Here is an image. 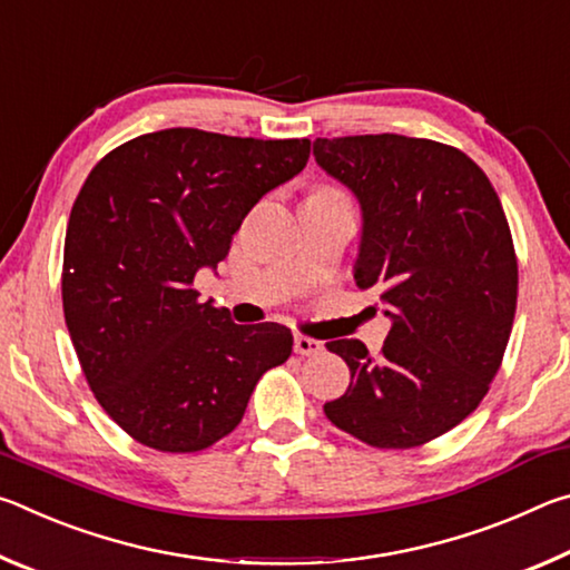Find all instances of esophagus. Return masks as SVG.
Returning a JSON list of instances; mask_svg holds the SVG:
<instances>
[{"instance_id": "esophagus-1", "label": "esophagus", "mask_w": 570, "mask_h": 570, "mask_svg": "<svg viewBox=\"0 0 570 570\" xmlns=\"http://www.w3.org/2000/svg\"><path fill=\"white\" fill-rule=\"evenodd\" d=\"M322 350H324L322 342L312 340V336H304V334H296L294 336V352L298 356H314V354H320Z\"/></svg>"}]
</instances>
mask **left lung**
<instances>
[{
  "label": "left lung",
  "mask_w": 570,
  "mask_h": 570,
  "mask_svg": "<svg viewBox=\"0 0 570 570\" xmlns=\"http://www.w3.org/2000/svg\"><path fill=\"white\" fill-rule=\"evenodd\" d=\"M314 158L360 198L354 278L392 320L377 356L360 340L326 344L352 382L324 414L372 448H420L475 412L503 364L518 304L503 204L475 160L438 140L316 138Z\"/></svg>",
  "instance_id": "left-lung-1"
}]
</instances>
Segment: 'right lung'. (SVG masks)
Segmentation results:
<instances>
[{"instance_id":"obj_1","label":"right lung","mask_w":570,"mask_h":570,"mask_svg":"<svg viewBox=\"0 0 570 570\" xmlns=\"http://www.w3.org/2000/svg\"><path fill=\"white\" fill-rule=\"evenodd\" d=\"M312 140L170 128L110 150L77 193L62 308L95 400L140 445L198 452L238 428L258 377L292 356L282 324L198 302L258 198L304 170Z\"/></svg>"}]
</instances>
